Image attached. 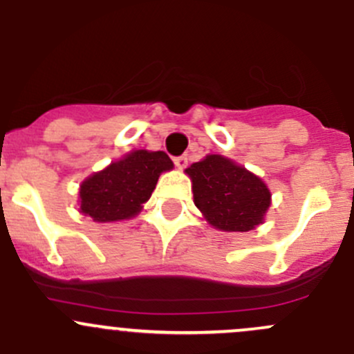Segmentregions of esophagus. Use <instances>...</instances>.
Wrapping results in <instances>:
<instances>
[{
    "instance_id": "esophagus-1",
    "label": "esophagus",
    "mask_w": 354,
    "mask_h": 354,
    "mask_svg": "<svg viewBox=\"0 0 354 354\" xmlns=\"http://www.w3.org/2000/svg\"><path fill=\"white\" fill-rule=\"evenodd\" d=\"M174 164H176V167H180V169H185L188 164V157L187 156H180V157H174Z\"/></svg>"
}]
</instances>
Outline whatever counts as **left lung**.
Instances as JSON below:
<instances>
[{"label":"left lung","mask_w":354,"mask_h":354,"mask_svg":"<svg viewBox=\"0 0 354 354\" xmlns=\"http://www.w3.org/2000/svg\"><path fill=\"white\" fill-rule=\"evenodd\" d=\"M185 173L192 180L194 202L207 223L221 231H252L263 223L270 205L267 185L227 157L205 156Z\"/></svg>","instance_id":"obj_1"}]
</instances>
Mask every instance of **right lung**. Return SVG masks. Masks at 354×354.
<instances>
[{"instance_id":"1","label":"right lung","mask_w":354,"mask_h":354,"mask_svg":"<svg viewBox=\"0 0 354 354\" xmlns=\"http://www.w3.org/2000/svg\"><path fill=\"white\" fill-rule=\"evenodd\" d=\"M173 169L162 151H133L80 185V212L95 223L135 217L151 198L160 173Z\"/></svg>"}]
</instances>
